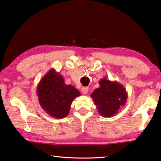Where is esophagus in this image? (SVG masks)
Segmentation results:
<instances>
[{
	"instance_id": "obj_1",
	"label": "esophagus",
	"mask_w": 161,
	"mask_h": 161,
	"mask_svg": "<svg viewBox=\"0 0 161 161\" xmlns=\"http://www.w3.org/2000/svg\"><path fill=\"white\" fill-rule=\"evenodd\" d=\"M88 90H89V88L87 86H83L82 88L81 89V92H82L83 94H86V93H87V92H88Z\"/></svg>"
}]
</instances>
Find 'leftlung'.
I'll use <instances>...</instances> for the list:
<instances>
[{"label":"left lung","mask_w":161,"mask_h":161,"mask_svg":"<svg viewBox=\"0 0 161 161\" xmlns=\"http://www.w3.org/2000/svg\"><path fill=\"white\" fill-rule=\"evenodd\" d=\"M99 85L91 94V97L101 116L113 117L126 103V89L118 81H112L106 77L99 81Z\"/></svg>","instance_id":"8db88e82"}]
</instances>
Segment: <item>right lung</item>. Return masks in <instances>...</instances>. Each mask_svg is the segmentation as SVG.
Returning a JSON list of instances; mask_svg holds the SVG:
<instances>
[{
    "label": "right lung",
    "mask_w": 161,
    "mask_h": 161,
    "mask_svg": "<svg viewBox=\"0 0 161 161\" xmlns=\"http://www.w3.org/2000/svg\"><path fill=\"white\" fill-rule=\"evenodd\" d=\"M40 106L53 118L62 119L68 115L74 99L80 92L70 84H66L63 76L51 69L43 76L36 88Z\"/></svg>",
    "instance_id": "obj_1"
}]
</instances>
